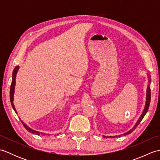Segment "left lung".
<instances>
[{
	"instance_id": "8db88e82",
	"label": "left lung",
	"mask_w": 160,
	"mask_h": 160,
	"mask_svg": "<svg viewBox=\"0 0 160 160\" xmlns=\"http://www.w3.org/2000/svg\"><path fill=\"white\" fill-rule=\"evenodd\" d=\"M148 78H150V77H148ZM148 80H148V82H151V80H150V79H148ZM151 96V88H150V86H148V87H147V101H146V104H145L144 109L143 112H142V115H141L140 118H139V120H138V122H136V124H135V125L134 126L133 128H132V129H131L130 131H128V132H125V133L124 134V135L130 134L131 132L133 131L134 129H135V128H136V127H138V125L139 124H140V122L142 121V119H143V118L144 117V115H146V113H147V111H148V108H149V105H150ZM119 136H121V135H119ZM103 137L105 138V136H104V135H103ZM107 137H108V136H107ZM109 137H110V138H113V137H111V136H109ZM114 137H115V136H114ZM115 137H117V136H115Z\"/></svg>"
}]
</instances>
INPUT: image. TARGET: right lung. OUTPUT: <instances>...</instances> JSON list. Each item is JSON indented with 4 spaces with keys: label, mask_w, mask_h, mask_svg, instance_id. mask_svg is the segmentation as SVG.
<instances>
[{
    "label": "right lung",
    "mask_w": 160,
    "mask_h": 160,
    "mask_svg": "<svg viewBox=\"0 0 160 160\" xmlns=\"http://www.w3.org/2000/svg\"><path fill=\"white\" fill-rule=\"evenodd\" d=\"M19 69V66H16L14 69H13V73H12V84H11V87H10V102H11V104H12V106L13 108V110L15 111L16 113H17L16 112V110L15 108V107L14 105H13V93H14V89H15V84H16V74H17V72H18V71ZM22 123L23 124L24 127H25V128L28 130L29 132H32V133L33 134H36V135H40V132H38V131H36L34 130H33V129L30 128L28 126H27L24 122L21 120Z\"/></svg>",
    "instance_id": "obj_1"
}]
</instances>
